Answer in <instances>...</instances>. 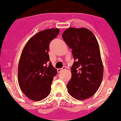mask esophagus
I'll return each instance as SVG.
<instances>
[{
	"instance_id": "esophagus-1",
	"label": "esophagus",
	"mask_w": 121,
	"mask_h": 121,
	"mask_svg": "<svg viewBox=\"0 0 121 121\" xmlns=\"http://www.w3.org/2000/svg\"><path fill=\"white\" fill-rule=\"evenodd\" d=\"M66 69V67L65 66H63L62 68H60V69H58V72H62V70H65Z\"/></svg>"
}]
</instances>
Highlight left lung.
<instances>
[{
	"label": "left lung",
	"instance_id": "1",
	"mask_svg": "<svg viewBox=\"0 0 121 121\" xmlns=\"http://www.w3.org/2000/svg\"><path fill=\"white\" fill-rule=\"evenodd\" d=\"M62 38L72 49L75 60L72 78L67 84L68 92L79 101L89 98L99 88L104 75L97 40L91 31L83 27L67 29Z\"/></svg>",
	"mask_w": 121,
	"mask_h": 121
}]
</instances>
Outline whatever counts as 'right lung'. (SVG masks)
Here are the masks:
<instances>
[{"label":"right lung","mask_w":121,"mask_h":121,"mask_svg":"<svg viewBox=\"0 0 121 121\" xmlns=\"http://www.w3.org/2000/svg\"><path fill=\"white\" fill-rule=\"evenodd\" d=\"M59 29L39 32L26 43L18 66V82L22 91L32 101L43 99L51 92L57 70L48 55L50 42L59 33Z\"/></svg>","instance_id":"1"}]
</instances>
